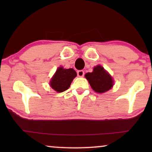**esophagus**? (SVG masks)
<instances>
[{"label":"esophagus","mask_w":152,"mask_h":152,"mask_svg":"<svg viewBox=\"0 0 152 152\" xmlns=\"http://www.w3.org/2000/svg\"><path fill=\"white\" fill-rule=\"evenodd\" d=\"M77 75L79 77H83L84 75V71L82 70H78L77 72Z\"/></svg>","instance_id":"34e87169"}]
</instances>
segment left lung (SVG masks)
<instances>
[{
    "instance_id": "1",
    "label": "left lung",
    "mask_w": 152,
    "mask_h": 152,
    "mask_svg": "<svg viewBox=\"0 0 152 152\" xmlns=\"http://www.w3.org/2000/svg\"><path fill=\"white\" fill-rule=\"evenodd\" d=\"M85 77L92 88L97 93H104L113 86L111 77L101 66H97L93 68L92 72H88Z\"/></svg>"
}]
</instances>
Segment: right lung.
I'll return each mask as SVG.
<instances>
[{
  "mask_svg": "<svg viewBox=\"0 0 152 152\" xmlns=\"http://www.w3.org/2000/svg\"><path fill=\"white\" fill-rule=\"evenodd\" d=\"M77 76L75 70L72 68L64 69L62 67L58 68L55 75L50 81V86L57 92L61 93L67 90L73 79Z\"/></svg>",
  "mask_w": 152,
  "mask_h": 152,
  "instance_id": "obj_1",
  "label": "right lung"
}]
</instances>
